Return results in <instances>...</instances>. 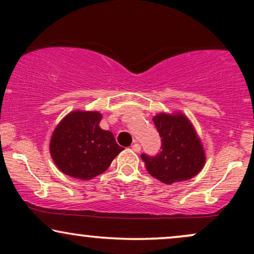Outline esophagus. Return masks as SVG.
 Here are the masks:
<instances>
[{
    "mask_svg": "<svg viewBox=\"0 0 254 254\" xmlns=\"http://www.w3.org/2000/svg\"><path fill=\"white\" fill-rule=\"evenodd\" d=\"M131 149H132L133 151H136V153H138V151L141 150V145H139L138 143H135V144H132Z\"/></svg>",
    "mask_w": 254,
    "mask_h": 254,
    "instance_id": "34e87169",
    "label": "esophagus"
}]
</instances>
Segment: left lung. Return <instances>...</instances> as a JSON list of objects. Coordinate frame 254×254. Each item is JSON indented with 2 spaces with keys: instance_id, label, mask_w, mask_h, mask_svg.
I'll use <instances>...</instances> for the list:
<instances>
[{
  "instance_id": "8db88e82",
  "label": "left lung",
  "mask_w": 254,
  "mask_h": 254,
  "mask_svg": "<svg viewBox=\"0 0 254 254\" xmlns=\"http://www.w3.org/2000/svg\"><path fill=\"white\" fill-rule=\"evenodd\" d=\"M153 122L162 150L155 156L141 155L150 176L168 185L197 176L205 164V153L189 118L182 112H162L154 116Z\"/></svg>"
}]
</instances>
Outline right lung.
I'll return each instance as SVG.
<instances>
[{
    "label": "right lung",
    "mask_w": 254,
    "mask_h": 254,
    "mask_svg": "<svg viewBox=\"0 0 254 254\" xmlns=\"http://www.w3.org/2000/svg\"><path fill=\"white\" fill-rule=\"evenodd\" d=\"M101 118L98 111L76 110L58 123L50 139V154L64 174L93 179L104 173L123 150L111 131L99 127Z\"/></svg>",
    "instance_id": "obj_1"
}]
</instances>
